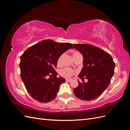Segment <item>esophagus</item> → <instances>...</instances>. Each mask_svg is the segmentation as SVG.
<instances>
[{
    "instance_id": "obj_1",
    "label": "esophagus",
    "mask_w": 130,
    "mask_h": 130,
    "mask_svg": "<svg viewBox=\"0 0 130 130\" xmlns=\"http://www.w3.org/2000/svg\"><path fill=\"white\" fill-rule=\"evenodd\" d=\"M72 80H71V79H66V82H71Z\"/></svg>"
}]
</instances>
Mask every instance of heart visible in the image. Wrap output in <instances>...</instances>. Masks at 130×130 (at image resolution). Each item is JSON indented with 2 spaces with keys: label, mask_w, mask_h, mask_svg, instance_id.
Instances as JSON below:
<instances>
[{
  "label": "heart",
  "mask_w": 130,
  "mask_h": 130,
  "mask_svg": "<svg viewBox=\"0 0 130 130\" xmlns=\"http://www.w3.org/2000/svg\"><path fill=\"white\" fill-rule=\"evenodd\" d=\"M77 53H79L77 52H74L73 54V56H74V55H75ZM62 57H63V55H61L58 58V60H57V64H61ZM73 73H74L73 70L71 69L68 68H64V69H62L60 71V74L62 76L64 77H69L72 75Z\"/></svg>",
  "instance_id": "b5f03b06"
}]
</instances>
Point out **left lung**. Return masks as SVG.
I'll list each match as a JSON object with an SVG mask.
<instances>
[{
  "label": "left lung",
  "instance_id": "8db88e82",
  "mask_svg": "<svg viewBox=\"0 0 130 130\" xmlns=\"http://www.w3.org/2000/svg\"><path fill=\"white\" fill-rule=\"evenodd\" d=\"M83 56L84 62L78 76L87 82L81 83L73 90L78 99L90 101L96 99L108 87L114 74L115 63L112 56L104 50L87 44H73Z\"/></svg>",
  "mask_w": 130,
  "mask_h": 130
}]
</instances>
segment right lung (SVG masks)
Returning <instances> with one entry per match:
<instances>
[{
  "label": "right lung",
  "instance_id": "1",
  "mask_svg": "<svg viewBox=\"0 0 130 130\" xmlns=\"http://www.w3.org/2000/svg\"><path fill=\"white\" fill-rule=\"evenodd\" d=\"M73 48L71 43L46 40L30 46L22 54L19 63L21 76L33 99L46 103L56 98L65 79L57 77L54 68L59 57Z\"/></svg>",
  "mask_w": 130,
  "mask_h": 130
}]
</instances>
